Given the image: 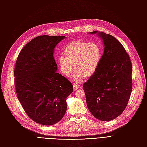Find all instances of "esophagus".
<instances>
[{"instance_id":"obj_1","label":"esophagus","mask_w":147,"mask_h":147,"mask_svg":"<svg viewBox=\"0 0 147 147\" xmlns=\"http://www.w3.org/2000/svg\"><path fill=\"white\" fill-rule=\"evenodd\" d=\"M73 87H74V90H77L80 88V86L78 84H74L73 85Z\"/></svg>"}]
</instances>
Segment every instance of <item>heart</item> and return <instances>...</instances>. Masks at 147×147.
<instances>
[{
    "label": "heart",
    "instance_id": "b5f03b06",
    "mask_svg": "<svg viewBox=\"0 0 147 147\" xmlns=\"http://www.w3.org/2000/svg\"><path fill=\"white\" fill-rule=\"evenodd\" d=\"M64 55L58 58V64L62 73L70 77L72 64L75 71L74 80L78 82L84 76L89 78L95 74L102 58V50L95 42H87L77 40L69 43L64 49Z\"/></svg>",
    "mask_w": 147,
    "mask_h": 147
}]
</instances>
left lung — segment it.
Wrapping results in <instances>:
<instances>
[{"label": "left lung", "instance_id": "left-lung-1", "mask_svg": "<svg viewBox=\"0 0 147 147\" xmlns=\"http://www.w3.org/2000/svg\"><path fill=\"white\" fill-rule=\"evenodd\" d=\"M98 33L105 45L98 67L83 84L90 112L102 121L117 117L125 109L132 91V64L122 44L111 34Z\"/></svg>", "mask_w": 147, "mask_h": 147}]
</instances>
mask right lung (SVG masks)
<instances>
[{
  "instance_id": "1",
  "label": "right lung",
  "mask_w": 147,
  "mask_h": 147,
  "mask_svg": "<svg viewBox=\"0 0 147 147\" xmlns=\"http://www.w3.org/2000/svg\"><path fill=\"white\" fill-rule=\"evenodd\" d=\"M64 36L42 35L33 39L20 52L15 65L14 86L25 112L34 122L57 123L67 110L65 102L72 84L58 73L53 57Z\"/></svg>"
}]
</instances>
